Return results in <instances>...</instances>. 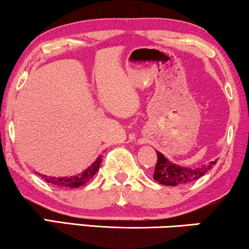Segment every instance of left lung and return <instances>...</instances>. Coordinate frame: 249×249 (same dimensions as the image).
<instances>
[{
    "label": "left lung",
    "mask_w": 249,
    "mask_h": 249,
    "mask_svg": "<svg viewBox=\"0 0 249 249\" xmlns=\"http://www.w3.org/2000/svg\"><path fill=\"white\" fill-rule=\"evenodd\" d=\"M156 154H158V162H156L153 178L161 185L165 186H181L192 182L205 175L213 164L216 163V161H212L207 165L198 169L183 168V166L170 162L162 153L156 152Z\"/></svg>",
    "instance_id": "left-lung-1"
}]
</instances>
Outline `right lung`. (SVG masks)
Wrapping results in <instances>:
<instances>
[{"label": "right lung", "instance_id": "1", "mask_svg": "<svg viewBox=\"0 0 249 249\" xmlns=\"http://www.w3.org/2000/svg\"><path fill=\"white\" fill-rule=\"evenodd\" d=\"M101 156H98L93 164L89 168L85 170L84 172L79 173L77 176H71V177H63V178H55V177H47L40 173H37L39 177H42V179L45 180L47 183H52L53 186L59 187V188H78V187L86 185V182L93 178L96 175L101 165Z\"/></svg>", "mask_w": 249, "mask_h": 249}]
</instances>
